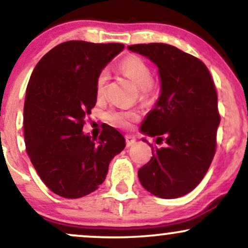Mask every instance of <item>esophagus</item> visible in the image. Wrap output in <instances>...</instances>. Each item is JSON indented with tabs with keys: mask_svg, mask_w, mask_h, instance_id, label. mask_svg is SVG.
Returning a JSON list of instances; mask_svg holds the SVG:
<instances>
[{
	"mask_svg": "<svg viewBox=\"0 0 248 248\" xmlns=\"http://www.w3.org/2000/svg\"><path fill=\"white\" fill-rule=\"evenodd\" d=\"M135 142H136V139L134 136H130V135H127L126 136V144H127V147H132V145Z\"/></svg>",
	"mask_w": 248,
	"mask_h": 248,
	"instance_id": "34e87169",
	"label": "esophagus"
}]
</instances>
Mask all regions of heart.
I'll use <instances>...</instances> for the list:
<instances>
[{
	"label": "heart",
	"mask_w": 248,
	"mask_h": 248,
	"mask_svg": "<svg viewBox=\"0 0 248 248\" xmlns=\"http://www.w3.org/2000/svg\"><path fill=\"white\" fill-rule=\"evenodd\" d=\"M120 70L135 84L141 89L143 93H148L151 90L153 84V73L150 67L144 60L136 55L128 56L121 62ZM109 74L106 69L101 70L95 82V91L98 97H103L105 93L107 82H108ZM106 118L108 122L120 128L130 127L132 122L139 119V114L134 111H122V109H111L107 112Z\"/></svg>",
	"instance_id": "1"
}]
</instances>
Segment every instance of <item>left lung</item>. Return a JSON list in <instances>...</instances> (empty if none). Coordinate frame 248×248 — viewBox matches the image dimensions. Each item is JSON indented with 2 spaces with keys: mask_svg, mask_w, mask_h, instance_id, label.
Returning a JSON list of instances; mask_svg holds the SVG:
<instances>
[{
  "mask_svg": "<svg viewBox=\"0 0 248 248\" xmlns=\"http://www.w3.org/2000/svg\"><path fill=\"white\" fill-rule=\"evenodd\" d=\"M128 49L157 65L160 94L141 133L166 143L153 148L150 162L137 173L140 183L158 198H180L201 183L216 151L220 116L214 80L203 62L171 45L140 44Z\"/></svg>",
  "mask_w": 248,
  "mask_h": 248,
  "instance_id": "8db88e82",
  "label": "left lung"
}]
</instances>
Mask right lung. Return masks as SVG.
<instances>
[{
	"label": "right lung",
	"mask_w": 248,
	"mask_h": 248,
	"mask_svg": "<svg viewBox=\"0 0 248 248\" xmlns=\"http://www.w3.org/2000/svg\"><path fill=\"white\" fill-rule=\"evenodd\" d=\"M124 44L65 41L35 65L24 103V137L35 171L53 193L65 199L88 195L105 180L111 160L126 147L108 124L100 136L83 133L97 103L95 82Z\"/></svg>",
	"instance_id": "obj_1"
}]
</instances>
